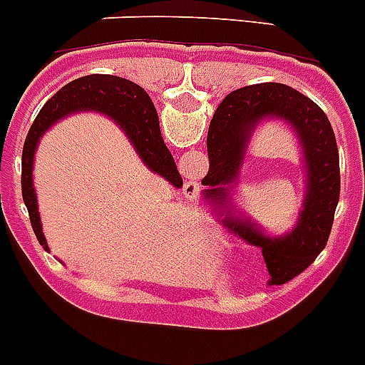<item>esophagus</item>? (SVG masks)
I'll use <instances>...</instances> for the list:
<instances>
[{
	"label": "esophagus",
	"instance_id": "obj_1",
	"mask_svg": "<svg viewBox=\"0 0 365 365\" xmlns=\"http://www.w3.org/2000/svg\"><path fill=\"white\" fill-rule=\"evenodd\" d=\"M183 195L187 198H196V195H198V185L195 182H187L185 187H183Z\"/></svg>",
	"mask_w": 365,
	"mask_h": 365
}]
</instances>
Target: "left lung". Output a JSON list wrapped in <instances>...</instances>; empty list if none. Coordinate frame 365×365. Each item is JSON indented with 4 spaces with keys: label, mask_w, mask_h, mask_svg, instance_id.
<instances>
[{
    "label": "left lung",
    "mask_w": 365,
    "mask_h": 365,
    "mask_svg": "<svg viewBox=\"0 0 365 365\" xmlns=\"http://www.w3.org/2000/svg\"><path fill=\"white\" fill-rule=\"evenodd\" d=\"M265 117H280L301 140L308 169V195L297 227L282 239H269L252 224L225 209L228 183L237 175L248 138ZM209 170L202 180L203 196L218 205L220 220L247 244L262 249L269 284L282 285L309 267L326 247L340 198V162L333 127L326 113L302 93L284 83L242 87L220 103L207 133Z\"/></svg>",
    "instance_id": "left-lung-1"
}]
</instances>
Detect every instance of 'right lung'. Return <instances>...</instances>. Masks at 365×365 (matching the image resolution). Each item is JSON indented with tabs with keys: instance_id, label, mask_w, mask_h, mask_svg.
I'll list each match as a JSON object with an SVG mask.
<instances>
[{
	"instance_id": "obj_1",
	"label": "right lung",
	"mask_w": 365,
	"mask_h": 365,
	"mask_svg": "<svg viewBox=\"0 0 365 365\" xmlns=\"http://www.w3.org/2000/svg\"><path fill=\"white\" fill-rule=\"evenodd\" d=\"M76 110H100L123 127L138 154L142 156L150 170L158 173L170 185L182 187L176 163L165 147L160 133L158 113L154 109L149 94L140 85L123 78L109 74H91L78 78L65 87H61L36 116L31 130L27 134L21 154V195L29 211L32 229L39 245L48 251L45 236L41 232L36 190L32 185V162L39 136L60 118Z\"/></svg>"
}]
</instances>
